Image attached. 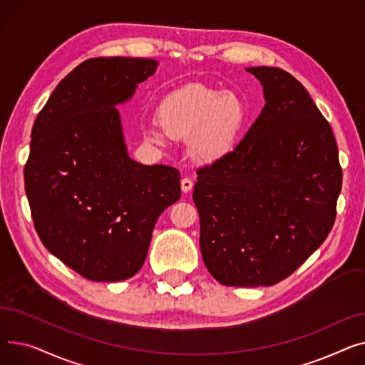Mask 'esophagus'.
I'll list each match as a JSON object with an SVG mask.
<instances>
[{
  "label": "esophagus",
  "instance_id": "esophagus-1",
  "mask_svg": "<svg viewBox=\"0 0 365 365\" xmlns=\"http://www.w3.org/2000/svg\"><path fill=\"white\" fill-rule=\"evenodd\" d=\"M181 188H182L184 192H188V191L192 188V180L188 178V177L182 178V180H181Z\"/></svg>",
  "mask_w": 365,
  "mask_h": 365
}]
</instances>
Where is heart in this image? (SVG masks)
Instances as JSON below:
<instances>
[{
	"mask_svg": "<svg viewBox=\"0 0 365 365\" xmlns=\"http://www.w3.org/2000/svg\"><path fill=\"white\" fill-rule=\"evenodd\" d=\"M158 120L144 126L145 140L165 144L168 137L188 140L191 153L212 160L231 148L245 119L242 101L231 93L192 83L170 93L158 109Z\"/></svg>",
	"mask_w": 365,
	"mask_h": 365,
	"instance_id": "obj_1",
	"label": "heart"
}]
</instances>
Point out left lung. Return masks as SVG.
Masks as SVG:
<instances>
[{
  "label": "left lung",
  "instance_id": "1",
  "mask_svg": "<svg viewBox=\"0 0 365 365\" xmlns=\"http://www.w3.org/2000/svg\"><path fill=\"white\" fill-rule=\"evenodd\" d=\"M267 104L234 150L197 169L192 200L200 250L224 286L283 282L324 243L336 220L341 166L314 100L280 68H249Z\"/></svg>",
  "mask_w": 365,
  "mask_h": 365
}]
</instances>
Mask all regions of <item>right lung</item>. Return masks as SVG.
Returning <instances> with one entry per match:
<instances>
[{
	"label": "right lung",
	"instance_id": "add662e5",
	"mask_svg": "<svg viewBox=\"0 0 365 365\" xmlns=\"http://www.w3.org/2000/svg\"><path fill=\"white\" fill-rule=\"evenodd\" d=\"M156 61L97 57L76 66L32 126L25 190L39 239L91 282L135 275L160 213L181 196L178 169L130 159L115 104Z\"/></svg>",
	"mask_w": 365,
	"mask_h": 365
}]
</instances>
